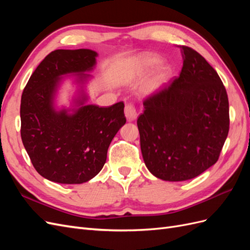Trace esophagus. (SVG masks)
<instances>
[{
	"label": "esophagus",
	"instance_id": "34e87169",
	"mask_svg": "<svg viewBox=\"0 0 250 250\" xmlns=\"http://www.w3.org/2000/svg\"><path fill=\"white\" fill-rule=\"evenodd\" d=\"M125 116L127 120L131 122V121L135 120L138 118V112L137 109H135V106L132 103H127L125 106Z\"/></svg>",
	"mask_w": 250,
	"mask_h": 250
}]
</instances>
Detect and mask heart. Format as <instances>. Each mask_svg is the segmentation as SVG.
<instances>
[{
  "label": "heart",
  "instance_id": "obj_1",
  "mask_svg": "<svg viewBox=\"0 0 250 250\" xmlns=\"http://www.w3.org/2000/svg\"><path fill=\"white\" fill-rule=\"evenodd\" d=\"M144 64H145L146 67H148V69H153V67H155L157 64H158V59L156 58H146L145 60H144ZM167 73L168 71L166 69H163V71L161 72V78H165L166 76H167Z\"/></svg>",
  "mask_w": 250,
  "mask_h": 250
}]
</instances>
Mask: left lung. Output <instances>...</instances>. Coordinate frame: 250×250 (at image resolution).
<instances>
[{
	"instance_id": "1",
	"label": "left lung",
	"mask_w": 250,
	"mask_h": 250,
	"mask_svg": "<svg viewBox=\"0 0 250 250\" xmlns=\"http://www.w3.org/2000/svg\"><path fill=\"white\" fill-rule=\"evenodd\" d=\"M179 77L144 101L141 150L157 178L184 181L215 165L229 130V98L217 72L198 52L180 46Z\"/></svg>"
}]
</instances>
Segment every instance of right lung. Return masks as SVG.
<instances>
[{
  "instance_id": "right-lung-1",
  "label": "right lung",
  "mask_w": 250,
  "mask_h": 250,
  "mask_svg": "<svg viewBox=\"0 0 250 250\" xmlns=\"http://www.w3.org/2000/svg\"><path fill=\"white\" fill-rule=\"evenodd\" d=\"M97 52L55 50L30 77L21 100V137L35 170L58 184H83L106 162L107 150L126 123L124 103L108 107L84 103L82 85L90 77ZM76 73L81 95L71 110L56 111L54 98L63 74ZM72 113L70 114L69 111Z\"/></svg>"
}]
</instances>
